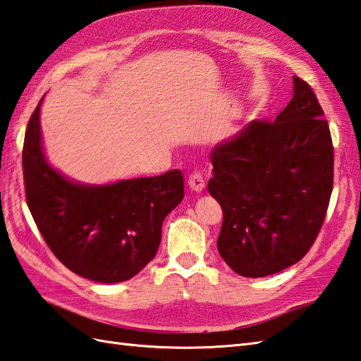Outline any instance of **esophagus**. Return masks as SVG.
<instances>
[{"instance_id":"1","label":"esophagus","mask_w":361,"mask_h":361,"mask_svg":"<svg viewBox=\"0 0 361 361\" xmlns=\"http://www.w3.org/2000/svg\"><path fill=\"white\" fill-rule=\"evenodd\" d=\"M188 184H189V188H190L192 190L201 192V190L204 189V178H203V175H201L200 172L190 173V175H189V180H188Z\"/></svg>"}]
</instances>
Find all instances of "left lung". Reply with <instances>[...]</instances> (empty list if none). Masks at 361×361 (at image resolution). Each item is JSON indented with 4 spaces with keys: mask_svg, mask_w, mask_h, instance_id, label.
Instances as JSON below:
<instances>
[{
    "mask_svg": "<svg viewBox=\"0 0 361 361\" xmlns=\"http://www.w3.org/2000/svg\"><path fill=\"white\" fill-rule=\"evenodd\" d=\"M323 115L311 86L294 77V97L275 121L249 123L212 150L207 190L223 209L216 246L233 272L276 274L314 245L334 186Z\"/></svg>",
    "mask_w": 361,
    "mask_h": 361,
    "instance_id": "left-lung-1",
    "label": "left lung"
}]
</instances>
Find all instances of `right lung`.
Segmentation results:
<instances>
[{"instance_id": "obj_1", "label": "right lung", "mask_w": 361, "mask_h": 361, "mask_svg": "<svg viewBox=\"0 0 361 361\" xmlns=\"http://www.w3.org/2000/svg\"><path fill=\"white\" fill-rule=\"evenodd\" d=\"M39 99L23 146L26 201L37 228L60 262L85 279L120 283L157 254L166 215L184 197L178 169L158 177L86 186L64 178L41 146Z\"/></svg>"}]
</instances>
